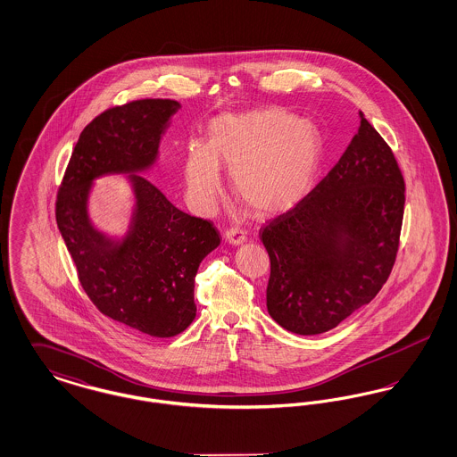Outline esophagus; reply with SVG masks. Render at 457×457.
Segmentation results:
<instances>
[{"instance_id": "esophagus-1", "label": "esophagus", "mask_w": 457, "mask_h": 457, "mask_svg": "<svg viewBox=\"0 0 457 457\" xmlns=\"http://www.w3.org/2000/svg\"><path fill=\"white\" fill-rule=\"evenodd\" d=\"M224 238H226L228 243H231V245H241L246 239V233L243 229H239V228H229V229H226Z\"/></svg>"}]
</instances>
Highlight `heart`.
Wrapping results in <instances>:
<instances>
[{
  "instance_id": "obj_1",
  "label": "heart",
  "mask_w": 457,
  "mask_h": 457,
  "mask_svg": "<svg viewBox=\"0 0 457 457\" xmlns=\"http://www.w3.org/2000/svg\"><path fill=\"white\" fill-rule=\"evenodd\" d=\"M324 159V135L291 111L222 114L211 123L207 144L187 145V196L195 211L209 212L220 190L222 166L229 170L233 192L255 214H279L310 194Z\"/></svg>"
}]
</instances>
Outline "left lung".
<instances>
[{
    "mask_svg": "<svg viewBox=\"0 0 457 457\" xmlns=\"http://www.w3.org/2000/svg\"><path fill=\"white\" fill-rule=\"evenodd\" d=\"M360 129L326 178L261 229L270 259L269 315L313 336L370 303L391 274L404 214V178L360 112Z\"/></svg>",
    "mask_w": 457,
    "mask_h": 457,
    "instance_id": "left-lung-1",
    "label": "left lung"
}]
</instances>
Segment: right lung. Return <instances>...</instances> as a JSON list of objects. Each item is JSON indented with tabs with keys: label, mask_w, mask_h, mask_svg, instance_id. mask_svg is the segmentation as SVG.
I'll return each instance as SVG.
<instances>
[{
	"label": "right lung",
	"mask_w": 457,
	"mask_h": 457,
	"mask_svg": "<svg viewBox=\"0 0 457 457\" xmlns=\"http://www.w3.org/2000/svg\"><path fill=\"white\" fill-rule=\"evenodd\" d=\"M179 109L173 99H140L106 109L79 137L56 198V222L90 302L131 330L173 337L195 319V276L220 238L211 220L181 212L142 171L157 159ZM129 173L136 194L131 229L112 240L89 222L91 181Z\"/></svg>",
	"instance_id": "obj_1"
}]
</instances>
